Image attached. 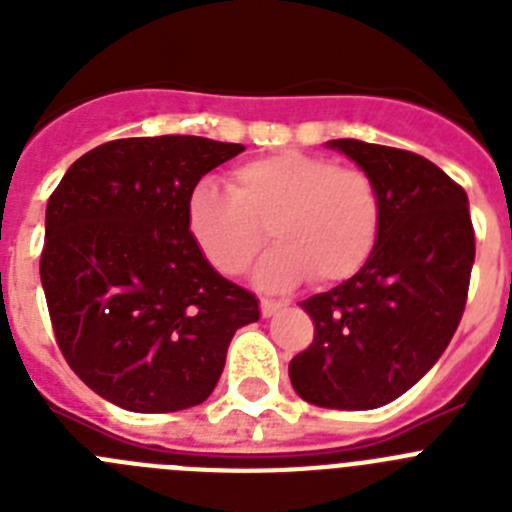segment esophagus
<instances>
[{
    "label": "esophagus",
    "mask_w": 512,
    "mask_h": 512,
    "mask_svg": "<svg viewBox=\"0 0 512 512\" xmlns=\"http://www.w3.org/2000/svg\"><path fill=\"white\" fill-rule=\"evenodd\" d=\"M279 307H282V302H279V300H269V297H261V315H264V318L274 315Z\"/></svg>",
    "instance_id": "obj_1"
}]
</instances>
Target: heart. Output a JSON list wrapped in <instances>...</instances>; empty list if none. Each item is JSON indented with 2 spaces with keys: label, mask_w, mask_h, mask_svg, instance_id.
I'll return each instance as SVG.
<instances>
[{
  "label": "heart",
  "mask_w": 512,
  "mask_h": 512,
  "mask_svg": "<svg viewBox=\"0 0 512 512\" xmlns=\"http://www.w3.org/2000/svg\"><path fill=\"white\" fill-rule=\"evenodd\" d=\"M187 228L205 259L238 277L266 243L261 287L287 289L312 277L336 284L369 261L382 228V197L372 176L323 156L279 151L246 161L230 189L200 182L187 200Z\"/></svg>",
  "instance_id": "obj_1"
}]
</instances>
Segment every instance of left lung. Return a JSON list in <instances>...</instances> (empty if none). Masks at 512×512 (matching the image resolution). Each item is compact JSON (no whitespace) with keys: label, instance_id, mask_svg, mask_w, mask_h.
I'll use <instances>...</instances> for the list:
<instances>
[{"label":"left lung","instance_id":"obj_1","mask_svg":"<svg viewBox=\"0 0 512 512\" xmlns=\"http://www.w3.org/2000/svg\"><path fill=\"white\" fill-rule=\"evenodd\" d=\"M382 197L372 256L338 287L300 302L315 323L289 379L310 405L372 410L428 374L464 315L474 264L467 192L418 153L328 140Z\"/></svg>","mask_w":512,"mask_h":512}]
</instances>
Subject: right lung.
I'll list each match as a JSON object with an SVG mask.
<instances>
[{"label": "right lung", "mask_w": 512, "mask_h": 512, "mask_svg": "<svg viewBox=\"0 0 512 512\" xmlns=\"http://www.w3.org/2000/svg\"><path fill=\"white\" fill-rule=\"evenodd\" d=\"M246 148L200 135L110 140L63 174L45 210L40 282L63 359L133 413L205 402L259 300L212 269L187 228L202 176Z\"/></svg>", "instance_id": "obj_1"}]
</instances>
